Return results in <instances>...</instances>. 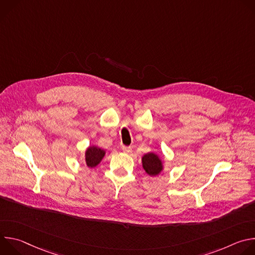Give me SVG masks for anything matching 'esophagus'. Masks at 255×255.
I'll list each match as a JSON object with an SVG mask.
<instances>
[{"instance_id": "obj_1", "label": "esophagus", "mask_w": 255, "mask_h": 255, "mask_svg": "<svg viewBox=\"0 0 255 255\" xmlns=\"http://www.w3.org/2000/svg\"><path fill=\"white\" fill-rule=\"evenodd\" d=\"M122 150L125 153H130L132 151V148L130 146H122Z\"/></svg>"}]
</instances>
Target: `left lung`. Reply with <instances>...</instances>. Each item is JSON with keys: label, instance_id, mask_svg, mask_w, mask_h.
I'll list each match as a JSON object with an SVG mask.
<instances>
[{"label": "left lung", "instance_id": "left-lung-1", "mask_svg": "<svg viewBox=\"0 0 255 255\" xmlns=\"http://www.w3.org/2000/svg\"><path fill=\"white\" fill-rule=\"evenodd\" d=\"M142 166L144 170L146 171L147 174L151 176L158 175L162 169V161L159 158V156L153 152H148L146 154H144L142 157Z\"/></svg>", "mask_w": 255, "mask_h": 255}]
</instances>
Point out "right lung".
Returning <instances> with one entry per match:
<instances>
[{
  "label": "right lung",
  "mask_w": 255,
  "mask_h": 255,
  "mask_svg": "<svg viewBox=\"0 0 255 255\" xmlns=\"http://www.w3.org/2000/svg\"><path fill=\"white\" fill-rule=\"evenodd\" d=\"M106 151L98 146H90L86 150V163L89 167H96L105 156Z\"/></svg>",
  "instance_id": "1"
}]
</instances>
